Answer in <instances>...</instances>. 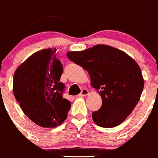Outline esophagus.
Masks as SVG:
<instances>
[{
	"mask_svg": "<svg viewBox=\"0 0 158 158\" xmlns=\"http://www.w3.org/2000/svg\"><path fill=\"white\" fill-rule=\"evenodd\" d=\"M89 94V91H88L87 89H82V91H81V93L79 94V96H81V97H84V96H86Z\"/></svg>",
	"mask_w": 158,
	"mask_h": 158,
	"instance_id": "34e87169",
	"label": "esophagus"
}]
</instances>
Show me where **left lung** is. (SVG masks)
<instances>
[{
    "mask_svg": "<svg viewBox=\"0 0 158 158\" xmlns=\"http://www.w3.org/2000/svg\"><path fill=\"white\" fill-rule=\"evenodd\" d=\"M67 57L87 71L91 85L99 90L102 105L92 114L97 126L112 128L126 120L143 89V78L138 64L123 51L104 44L68 52Z\"/></svg>",
    "mask_w": 158,
    "mask_h": 158,
    "instance_id": "obj_1",
    "label": "left lung"
}]
</instances>
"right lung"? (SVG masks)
<instances>
[{
    "mask_svg": "<svg viewBox=\"0 0 158 158\" xmlns=\"http://www.w3.org/2000/svg\"><path fill=\"white\" fill-rule=\"evenodd\" d=\"M57 50L44 49L27 58L16 69L13 92L22 110L42 127H56L67 118L71 103L64 99L60 82L63 66Z\"/></svg>",
    "mask_w": 158,
    "mask_h": 158,
    "instance_id": "add662e5",
    "label": "right lung"
}]
</instances>
